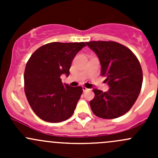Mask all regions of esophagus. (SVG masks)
Returning <instances> with one entry per match:
<instances>
[{
    "mask_svg": "<svg viewBox=\"0 0 158 158\" xmlns=\"http://www.w3.org/2000/svg\"><path fill=\"white\" fill-rule=\"evenodd\" d=\"M82 90H83V92H86V91H88V90H89V89H87L86 87H85V86H83L82 87Z\"/></svg>",
    "mask_w": 158,
    "mask_h": 158,
    "instance_id": "esophagus-1",
    "label": "esophagus"
}]
</instances>
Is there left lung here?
<instances>
[{
	"mask_svg": "<svg viewBox=\"0 0 158 158\" xmlns=\"http://www.w3.org/2000/svg\"><path fill=\"white\" fill-rule=\"evenodd\" d=\"M87 46L98 56L101 76L106 78L108 92L94 89L90 101L92 112L104 119L124 115L136 102L143 82V73L136 56L128 47L114 41H90Z\"/></svg>",
	"mask_w": 158,
	"mask_h": 158,
	"instance_id": "left-lung-1",
	"label": "left lung"
}]
</instances>
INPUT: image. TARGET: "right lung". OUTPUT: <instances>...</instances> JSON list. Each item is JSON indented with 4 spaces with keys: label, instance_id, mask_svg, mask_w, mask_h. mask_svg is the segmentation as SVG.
<instances>
[{
    "label": "right lung",
    "instance_id": "right-lung-1",
    "mask_svg": "<svg viewBox=\"0 0 158 158\" xmlns=\"http://www.w3.org/2000/svg\"><path fill=\"white\" fill-rule=\"evenodd\" d=\"M85 46L84 42L49 43L36 49L27 63L25 95L42 120L56 123L73 115L82 88L63 85L60 76H69L73 58Z\"/></svg>",
    "mask_w": 158,
    "mask_h": 158
}]
</instances>
